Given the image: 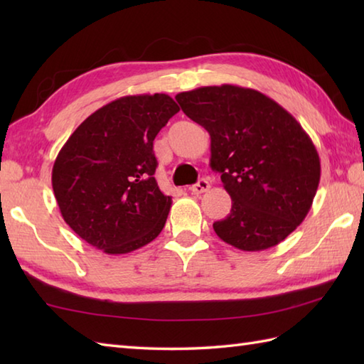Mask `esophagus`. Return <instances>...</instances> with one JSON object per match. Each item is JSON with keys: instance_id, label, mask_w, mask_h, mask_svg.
<instances>
[{"instance_id": "esophagus-1", "label": "esophagus", "mask_w": 364, "mask_h": 364, "mask_svg": "<svg viewBox=\"0 0 364 364\" xmlns=\"http://www.w3.org/2000/svg\"><path fill=\"white\" fill-rule=\"evenodd\" d=\"M208 189H210V181H208L206 178H202V180H198V183L191 188V192L194 196H198V194H203V192H206Z\"/></svg>"}]
</instances>
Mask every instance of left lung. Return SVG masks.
I'll use <instances>...</instances> for the list:
<instances>
[{"mask_svg":"<svg viewBox=\"0 0 364 364\" xmlns=\"http://www.w3.org/2000/svg\"><path fill=\"white\" fill-rule=\"evenodd\" d=\"M175 98L210 133V166L233 200L227 218L213 223L215 235L244 252L284 241L306 218L319 186L321 161L310 136L255 89L222 84Z\"/></svg>","mask_w":364,"mask_h":364,"instance_id":"obj_1","label":"left lung"}]
</instances>
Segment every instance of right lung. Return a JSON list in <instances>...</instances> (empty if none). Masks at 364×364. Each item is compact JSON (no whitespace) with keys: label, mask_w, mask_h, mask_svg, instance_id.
Listing matches in <instances>:
<instances>
[{"label":"right lung","mask_w":364,"mask_h":364,"mask_svg":"<svg viewBox=\"0 0 364 364\" xmlns=\"http://www.w3.org/2000/svg\"><path fill=\"white\" fill-rule=\"evenodd\" d=\"M180 107L166 94L128 95L90 114L53 166L54 197L67 225L107 255L151 242L172 198L154 180L153 141Z\"/></svg>","instance_id":"obj_1"}]
</instances>
